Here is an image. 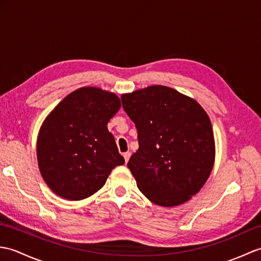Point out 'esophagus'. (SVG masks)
I'll list each match as a JSON object with an SVG mask.
<instances>
[{"mask_svg": "<svg viewBox=\"0 0 261 261\" xmlns=\"http://www.w3.org/2000/svg\"><path fill=\"white\" fill-rule=\"evenodd\" d=\"M130 156H131V153H130V152H124V153H123V157H124V160H125V163H127V162H129V159H130Z\"/></svg>", "mask_w": 261, "mask_h": 261, "instance_id": "esophagus-1", "label": "esophagus"}]
</instances>
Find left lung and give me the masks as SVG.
<instances>
[{
  "label": "left lung",
  "mask_w": 261,
  "mask_h": 261,
  "mask_svg": "<svg viewBox=\"0 0 261 261\" xmlns=\"http://www.w3.org/2000/svg\"><path fill=\"white\" fill-rule=\"evenodd\" d=\"M121 98L138 131L139 149L127 163L138 188L159 206L190 201L215 162L207 113L194 98L164 85L124 93Z\"/></svg>",
  "instance_id": "obj_1"
}]
</instances>
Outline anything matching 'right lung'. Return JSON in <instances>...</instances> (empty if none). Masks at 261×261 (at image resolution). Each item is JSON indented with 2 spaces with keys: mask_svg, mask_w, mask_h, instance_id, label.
<instances>
[{
  "mask_svg": "<svg viewBox=\"0 0 261 261\" xmlns=\"http://www.w3.org/2000/svg\"><path fill=\"white\" fill-rule=\"evenodd\" d=\"M120 108L115 93L86 86L68 94L46 116L37 138V160L56 195L69 201L90 197L114 167L124 164L108 130Z\"/></svg>",
  "mask_w": 261,
  "mask_h": 261,
  "instance_id": "1",
  "label": "right lung"
}]
</instances>
